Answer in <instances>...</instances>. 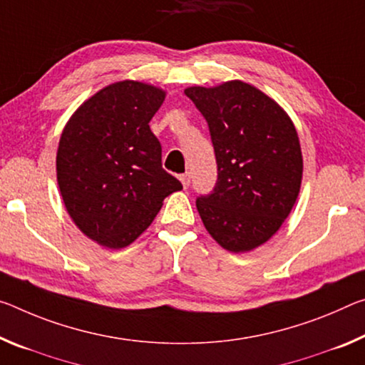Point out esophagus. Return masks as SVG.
I'll list each match as a JSON object with an SVG mask.
<instances>
[{"label":"esophagus","mask_w":365,"mask_h":365,"mask_svg":"<svg viewBox=\"0 0 365 365\" xmlns=\"http://www.w3.org/2000/svg\"><path fill=\"white\" fill-rule=\"evenodd\" d=\"M190 178H192V175H190V173L187 172V173H183V175H180V182H182V185L185 188H188V185H190Z\"/></svg>","instance_id":"esophagus-1"}]
</instances>
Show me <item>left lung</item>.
I'll list each match as a JSON object with an SVG mask.
<instances>
[{"label":"left lung","instance_id":"8db88e82","mask_svg":"<svg viewBox=\"0 0 365 365\" xmlns=\"http://www.w3.org/2000/svg\"><path fill=\"white\" fill-rule=\"evenodd\" d=\"M185 94L210 126L217 162L214 192L196 200L214 240L234 253L268 242L291 214L304 160L292 120L255 86L234 79Z\"/></svg>","mask_w":365,"mask_h":365}]
</instances>
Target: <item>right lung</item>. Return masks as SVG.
<instances>
[{
	"mask_svg": "<svg viewBox=\"0 0 365 365\" xmlns=\"http://www.w3.org/2000/svg\"><path fill=\"white\" fill-rule=\"evenodd\" d=\"M165 91L140 81L108 84L71 115L56 151V180L66 211L91 240L128 247L146 230L162 201L182 183L162 169L149 121Z\"/></svg>",
	"mask_w": 365,
	"mask_h": 365,
	"instance_id": "add662e5",
	"label": "right lung"
}]
</instances>
